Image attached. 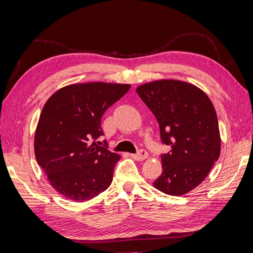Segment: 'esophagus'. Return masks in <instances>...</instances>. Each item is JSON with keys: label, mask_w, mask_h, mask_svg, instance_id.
I'll list each match as a JSON object with an SVG mask.
<instances>
[{"label": "esophagus", "mask_w": 253, "mask_h": 253, "mask_svg": "<svg viewBox=\"0 0 253 253\" xmlns=\"http://www.w3.org/2000/svg\"><path fill=\"white\" fill-rule=\"evenodd\" d=\"M131 157L135 160H138V162H141V160H144L145 158H148V153L144 150H140L137 154H131Z\"/></svg>", "instance_id": "obj_1"}]
</instances>
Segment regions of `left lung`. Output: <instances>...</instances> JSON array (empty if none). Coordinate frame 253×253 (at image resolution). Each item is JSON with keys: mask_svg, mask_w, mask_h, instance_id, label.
Masks as SVG:
<instances>
[{"mask_svg": "<svg viewBox=\"0 0 253 253\" xmlns=\"http://www.w3.org/2000/svg\"><path fill=\"white\" fill-rule=\"evenodd\" d=\"M136 91L156 117L162 141L171 147L162 155L163 173L153 186L168 195L187 194L201 185L219 157L215 109L204 90L180 80L148 82Z\"/></svg>", "mask_w": 253, "mask_h": 253, "instance_id": "8db88e82", "label": "left lung"}]
</instances>
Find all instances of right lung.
I'll use <instances>...</instances> for the list:
<instances>
[{"label": "right lung", "mask_w": 253, "mask_h": 253, "mask_svg": "<svg viewBox=\"0 0 253 253\" xmlns=\"http://www.w3.org/2000/svg\"><path fill=\"white\" fill-rule=\"evenodd\" d=\"M131 84L84 82L58 89L45 102L35 133L37 163L51 187L73 202L108 189L120 155L98 145L101 117Z\"/></svg>", "instance_id": "1"}]
</instances>
